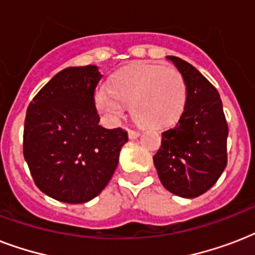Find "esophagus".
Wrapping results in <instances>:
<instances>
[{"label": "esophagus", "instance_id": "1", "mask_svg": "<svg viewBox=\"0 0 255 255\" xmlns=\"http://www.w3.org/2000/svg\"><path fill=\"white\" fill-rule=\"evenodd\" d=\"M128 136H129V139H137L140 136V132L133 131V129H128Z\"/></svg>", "mask_w": 255, "mask_h": 255}]
</instances>
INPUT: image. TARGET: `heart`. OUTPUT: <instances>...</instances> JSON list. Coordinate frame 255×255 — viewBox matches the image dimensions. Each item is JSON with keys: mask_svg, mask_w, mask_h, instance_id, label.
I'll return each instance as SVG.
<instances>
[{"mask_svg": "<svg viewBox=\"0 0 255 255\" xmlns=\"http://www.w3.org/2000/svg\"><path fill=\"white\" fill-rule=\"evenodd\" d=\"M186 85L176 69L157 65H133L110 79V88L95 92V104L103 116L115 123L131 106L133 119L143 127L160 128L173 122L184 108Z\"/></svg>", "mask_w": 255, "mask_h": 255, "instance_id": "obj_1", "label": "heart"}]
</instances>
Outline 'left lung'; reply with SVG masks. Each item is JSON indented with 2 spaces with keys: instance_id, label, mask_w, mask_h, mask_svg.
Returning a JSON list of instances; mask_svg holds the SVG:
<instances>
[{
  "instance_id": "8db88e82",
  "label": "left lung",
  "mask_w": 255,
  "mask_h": 255,
  "mask_svg": "<svg viewBox=\"0 0 255 255\" xmlns=\"http://www.w3.org/2000/svg\"><path fill=\"white\" fill-rule=\"evenodd\" d=\"M167 58L185 81V107L177 123L161 133V147L153 163L170 193L198 197L217 182L226 168L229 129L216 87L181 58Z\"/></svg>"
}]
</instances>
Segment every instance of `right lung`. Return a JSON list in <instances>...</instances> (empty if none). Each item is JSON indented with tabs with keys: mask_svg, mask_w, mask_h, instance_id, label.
Wrapping results in <instances>:
<instances>
[{
	"mask_svg": "<svg viewBox=\"0 0 255 255\" xmlns=\"http://www.w3.org/2000/svg\"><path fill=\"white\" fill-rule=\"evenodd\" d=\"M96 66L67 67L41 88L27 107L23 156L34 182L49 197L83 204L107 186L127 131L99 124Z\"/></svg>",
	"mask_w": 255,
	"mask_h": 255,
	"instance_id": "1",
	"label": "right lung"
}]
</instances>
